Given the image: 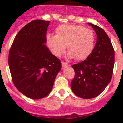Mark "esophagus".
I'll return each instance as SVG.
<instances>
[{
    "instance_id": "esophagus-1",
    "label": "esophagus",
    "mask_w": 123,
    "mask_h": 123,
    "mask_svg": "<svg viewBox=\"0 0 123 123\" xmlns=\"http://www.w3.org/2000/svg\"><path fill=\"white\" fill-rule=\"evenodd\" d=\"M61 63H62V66L63 68L66 67V66H68V64L65 63V62H62Z\"/></svg>"
}]
</instances>
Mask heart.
Segmentation results:
<instances>
[{"label": "heart", "mask_w": 123, "mask_h": 123, "mask_svg": "<svg viewBox=\"0 0 123 123\" xmlns=\"http://www.w3.org/2000/svg\"><path fill=\"white\" fill-rule=\"evenodd\" d=\"M95 36L90 29L76 24H68L58 26L55 29V36L48 34L46 44L56 57H61L66 50L68 51L69 59H86L94 47Z\"/></svg>", "instance_id": "obj_1"}]
</instances>
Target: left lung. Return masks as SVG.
I'll return each instance as SVG.
<instances>
[{"label": "left lung", "mask_w": 123, "mask_h": 123, "mask_svg": "<svg viewBox=\"0 0 123 123\" xmlns=\"http://www.w3.org/2000/svg\"><path fill=\"white\" fill-rule=\"evenodd\" d=\"M88 24L97 35L95 46L86 60L71 66L75 72L71 90L84 99L96 97L104 91L111 82L114 65V50L107 33L98 26Z\"/></svg>", "instance_id": "left-lung-1"}]
</instances>
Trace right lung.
Wrapping results in <instances>:
<instances>
[{
  "mask_svg": "<svg viewBox=\"0 0 123 123\" xmlns=\"http://www.w3.org/2000/svg\"><path fill=\"white\" fill-rule=\"evenodd\" d=\"M50 22L35 20L24 26L16 34L9 54L12 82L20 92L31 99L48 95L61 69L60 60L45 45Z\"/></svg>",
  "mask_w": 123,
  "mask_h": 123,
  "instance_id": "right-lung-1",
  "label": "right lung"
}]
</instances>
